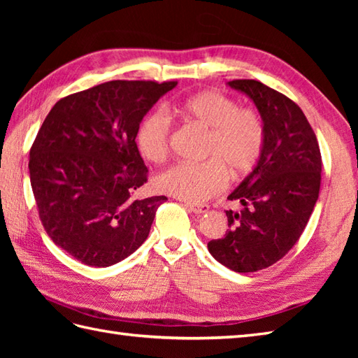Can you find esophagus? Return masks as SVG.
<instances>
[{
    "mask_svg": "<svg viewBox=\"0 0 358 358\" xmlns=\"http://www.w3.org/2000/svg\"><path fill=\"white\" fill-rule=\"evenodd\" d=\"M185 206L194 212V214H203V212H206L209 209L208 204H194V203H185Z\"/></svg>",
    "mask_w": 358,
    "mask_h": 358,
    "instance_id": "obj_1",
    "label": "esophagus"
}]
</instances>
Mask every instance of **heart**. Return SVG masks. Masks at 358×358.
Masks as SVG:
<instances>
[{
    "label": "heart",
    "mask_w": 358,
    "mask_h": 358,
    "mask_svg": "<svg viewBox=\"0 0 358 358\" xmlns=\"http://www.w3.org/2000/svg\"><path fill=\"white\" fill-rule=\"evenodd\" d=\"M169 113L203 127V163L175 164L157 177L158 191L185 201H204L220 194L229 177L246 178L260 163L266 148V124L262 113L238 106L217 90H201L169 106ZM171 121L163 112L143 118L136 131V146L152 163H162L171 152Z\"/></svg>",
    "instance_id": "heart-1"
}]
</instances>
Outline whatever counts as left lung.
<instances>
[{
	"instance_id": "left-lung-1",
	"label": "left lung",
	"mask_w": 358,
	"mask_h": 358,
	"mask_svg": "<svg viewBox=\"0 0 358 358\" xmlns=\"http://www.w3.org/2000/svg\"><path fill=\"white\" fill-rule=\"evenodd\" d=\"M257 106L266 124L260 163L227 196L224 237L210 240L217 262L235 272H255L281 260L305 231L318 200L322 154L305 113L291 98L255 80H232Z\"/></svg>"
}]
</instances>
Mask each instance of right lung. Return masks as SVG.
<instances>
[{
	"mask_svg": "<svg viewBox=\"0 0 358 358\" xmlns=\"http://www.w3.org/2000/svg\"><path fill=\"white\" fill-rule=\"evenodd\" d=\"M177 81L115 80L67 95L30 148L38 215L57 246L95 268L115 264L148 238L164 195L134 199L148 181L136 148L143 117Z\"/></svg>",
	"mask_w": 358,
	"mask_h": 358,
	"instance_id": "1",
	"label": "right lung"
}]
</instances>
